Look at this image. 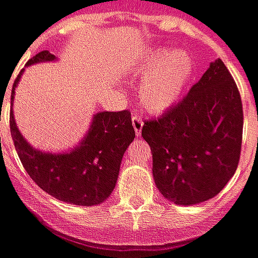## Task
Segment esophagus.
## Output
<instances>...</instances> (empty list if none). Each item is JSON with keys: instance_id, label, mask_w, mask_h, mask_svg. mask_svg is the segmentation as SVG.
Returning a JSON list of instances; mask_svg holds the SVG:
<instances>
[{"instance_id": "esophagus-1", "label": "esophagus", "mask_w": 258, "mask_h": 258, "mask_svg": "<svg viewBox=\"0 0 258 258\" xmlns=\"http://www.w3.org/2000/svg\"><path fill=\"white\" fill-rule=\"evenodd\" d=\"M131 120H133V127H134V131H136V136L138 137L140 134H141V130H143V125H144L143 120H141V117L137 114V113L133 114Z\"/></svg>"}]
</instances>
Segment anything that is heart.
Wrapping results in <instances>:
<instances>
[{
    "mask_svg": "<svg viewBox=\"0 0 258 258\" xmlns=\"http://www.w3.org/2000/svg\"><path fill=\"white\" fill-rule=\"evenodd\" d=\"M136 73L144 76L138 90L143 106L158 113L178 103L192 78L194 60L180 49H157L141 56Z\"/></svg>",
    "mask_w": 258,
    "mask_h": 258,
    "instance_id": "heart-1",
    "label": "heart"
}]
</instances>
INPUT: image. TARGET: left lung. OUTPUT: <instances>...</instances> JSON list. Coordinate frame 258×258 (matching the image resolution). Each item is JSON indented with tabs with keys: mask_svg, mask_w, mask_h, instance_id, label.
Masks as SVG:
<instances>
[{
	"mask_svg": "<svg viewBox=\"0 0 258 258\" xmlns=\"http://www.w3.org/2000/svg\"><path fill=\"white\" fill-rule=\"evenodd\" d=\"M141 136L165 199L192 206L216 196L237 169L243 137L241 99L225 63H210L185 99L145 121Z\"/></svg>",
	"mask_w": 258,
	"mask_h": 258,
	"instance_id": "left-lung-1",
	"label": "left lung"
}]
</instances>
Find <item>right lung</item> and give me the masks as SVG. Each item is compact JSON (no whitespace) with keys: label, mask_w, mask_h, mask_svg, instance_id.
Returning a JSON list of instances; mask_svg holds the SVG:
<instances>
[{"label":"right lung","mask_w":258,"mask_h":258,"mask_svg":"<svg viewBox=\"0 0 258 258\" xmlns=\"http://www.w3.org/2000/svg\"><path fill=\"white\" fill-rule=\"evenodd\" d=\"M53 60L56 56L43 50L29 59L26 66ZM22 72L12 87L10 127L25 171L39 188L62 202L78 206L103 203L115 188L122 155L136 137L130 111L96 113L83 140L70 151L36 150L19 133L14 120L12 101Z\"/></svg>","instance_id":"1"}]
</instances>
